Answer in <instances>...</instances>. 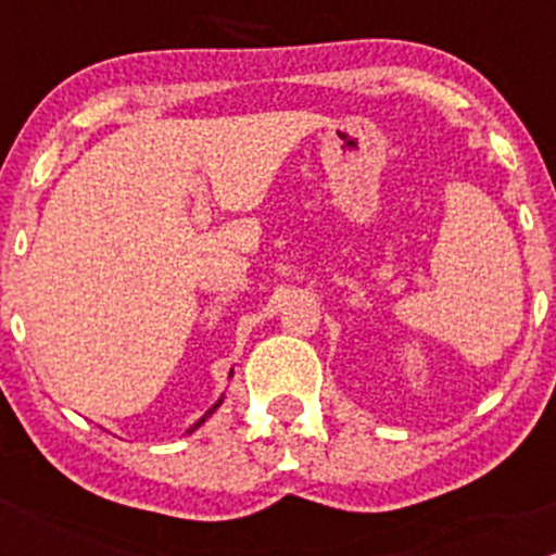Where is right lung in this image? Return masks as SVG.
I'll return each mask as SVG.
<instances>
[{
  "label": "right lung",
  "instance_id": "obj_1",
  "mask_svg": "<svg viewBox=\"0 0 556 556\" xmlns=\"http://www.w3.org/2000/svg\"><path fill=\"white\" fill-rule=\"evenodd\" d=\"M231 377H233V371H231ZM220 403H223V397H220V401H217V403H215V406H212V408H210V412H206V414H204V417H201V419H199V422H195V425H193V428H190V430H188V433H193V430H195V428H201V425H204V419H206V417H212V414H215V408H217V406H220Z\"/></svg>",
  "mask_w": 556,
  "mask_h": 556
}]
</instances>
